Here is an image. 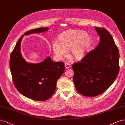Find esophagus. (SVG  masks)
I'll list each match as a JSON object with an SVG mask.
<instances>
[{"mask_svg":"<svg viewBox=\"0 0 125 125\" xmlns=\"http://www.w3.org/2000/svg\"><path fill=\"white\" fill-rule=\"evenodd\" d=\"M70 66H71V65H70V64H68V63H65V67L66 69H69Z\"/></svg>","mask_w":125,"mask_h":125,"instance_id":"1","label":"esophagus"}]
</instances>
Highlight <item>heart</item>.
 Segmentation results:
<instances>
[{
  "label": "heart",
  "instance_id": "heart-1",
  "mask_svg": "<svg viewBox=\"0 0 125 125\" xmlns=\"http://www.w3.org/2000/svg\"><path fill=\"white\" fill-rule=\"evenodd\" d=\"M91 39L86 32L69 30L61 34L59 41H53L52 44L55 58L61 60L69 50L70 56L75 60H80L85 56L91 45Z\"/></svg>",
  "mask_w": 125,
  "mask_h": 125
}]
</instances>
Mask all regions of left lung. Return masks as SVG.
I'll list each match as a JSON object with an SVG mask.
<instances>
[{
	"instance_id": "8db88e82",
	"label": "left lung",
	"mask_w": 125,
	"mask_h": 125,
	"mask_svg": "<svg viewBox=\"0 0 125 125\" xmlns=\"http://www.w3.org/2000/svg\"><path fill=\"white\" fill-rule=\"evenodd\" d=\"M100 37L98 45L79 62L72 65L73 81L80 94L94 97L111 86L119 71V53L112 35L105 28L95 27Z\"/></svg>"
}]
</instances>
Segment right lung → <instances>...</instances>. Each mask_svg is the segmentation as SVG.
<instances>
[{
	"instance_id": "right-lung-1",
	"label": "right lung",
	"mask_w": 125,
	"mask_h": 125,
	"mask_svg": "<svg viewBox=\"0 0 125 125\" xmlns=\"http://www.w3.org/2000/svg\"><path fill=\"white\" fill-rule=\"evenodd\" d=\"M48 29L40 28L26 32L18 40L10 55V69L16 88L25 97L35 101L47 100L54 93L57 81L64 72V63L54 62L50 57L40 63H27L21 53L20 44L24 35Z\"/></svg>"
}]
</instances>
